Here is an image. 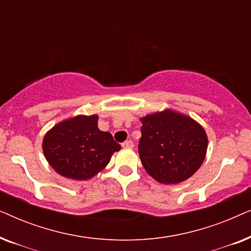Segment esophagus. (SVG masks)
<instances>
[{"instance_id": "34e87169", "label": "esophagus", "mask_w": 251, "mask_h": 251, "mask_svg": "<svg viewBox=\"0 0 251 251\" xmlns=\"http://www.w3.org/2000/svg\"><path fill=\"white\" fill-rule=\"evenodd\" d=\"M123 149H133V142L132 140H126L125 143H122Z\"/></svg>"}]
</instances>
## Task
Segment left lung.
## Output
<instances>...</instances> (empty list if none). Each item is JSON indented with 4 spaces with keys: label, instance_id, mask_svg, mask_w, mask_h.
I'll use <instances>...</instances> for the list:
<instances>
[{
    "label": "left lung",
    "instance_id": "left-lung-1",
    "mask_svg": "<svg viewBox=\"0 0 251 251\" xmlns=\"http://www.w3.org/2000/svg\"><path fill=\"white\" fill-rule=\"evenodd\" d=\"M140 121L138 153L147 174L161 184H178L193 176L207 153L204 129L190 116L170 109Z\"/></svg>",
    "mask_w": 251,
    "mask_h": 251
}]
</instances>
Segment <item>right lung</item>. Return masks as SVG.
<instances>
[{
    "label": "right lung",
    "instance_id": "add662e5",
    "mask_svg": "<svg viewBox=\"0 0 251 251\" xmlns=\"http://www.w3.org/2000/svg\"><path fill=\"white\" fill-rule=\"evenodd\" d=\"M97 115H77L58 123L43 139L44 156L61 176L76 180L94 177L121 146L97 126Z\"/></svg>",
    "mask_w": 251,
    "mask_h": 251
}]
</instances>
